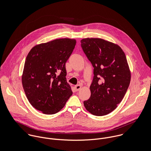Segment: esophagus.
Wrapping results in <instances>:
<instances>
[{
	"label": "esophagus",
	"instance_id": "obj_1",
	"mask_svg": "<svg viewBox=\"0 0 151 151\" xmlns=\"http://www.w3.org/2000/svg\"><path fill=\"white\" fill-rule=\"evenodd\" d=\"M74 88H75V89H76V91H80V90L81 89V86H80V85H77V86H74Z\"/></svg>",
	"mask_w": 151,
	"mask_h": 151
}]
</instances>
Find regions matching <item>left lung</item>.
<instances>
[{
  "mask_svg": "<svg viewBox=\"0 0 151 151\" xmlns=\"http://www.w3.org/2000/svg\"><path fill=\"white\" fill-rule=\"evenodd\" d=\"M81 47L93 67L91 96L84 105L91 114L105 116L117 107L131 80L124 52L117 44L101 38H84Z\"/></svg>",
  "mask_w": 151,
  "mask_h": 151,
  "instance_id": "1",
  "label": "left lung"
}]
</instances>
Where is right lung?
Segmentation results:
<instances>
[{
	"instance_id": "obj_1",
	"label": "right lung",
	"mask_w": 151,
	"mask_h": 151,
	"mask_svg": "<svg viewBox=\"0 0 151 151\" xmlns=\"http://www.w3.org/2000/svg\"><path fill=\"white\" fill-rule=\"evenodd\" d=\"M76 40L57 39L34 46L28 53L22 75V84L31 105L43 114L59 111L72 95L67 83L65 63Z\"/></svg>"
}]
</instances>
